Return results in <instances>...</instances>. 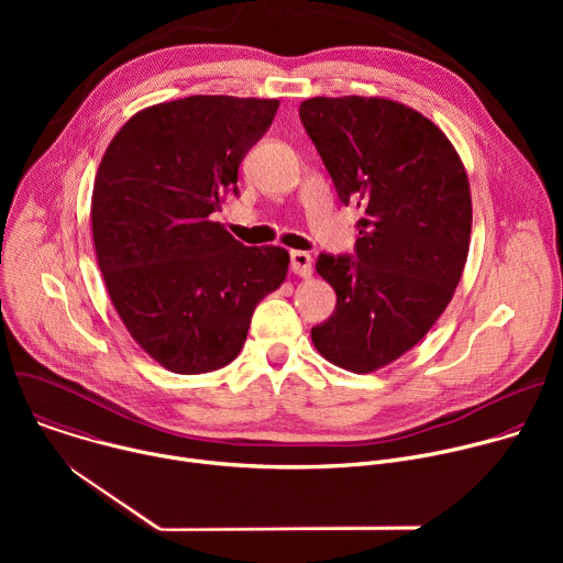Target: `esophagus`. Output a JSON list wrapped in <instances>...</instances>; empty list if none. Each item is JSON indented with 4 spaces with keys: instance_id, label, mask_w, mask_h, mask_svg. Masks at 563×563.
Segmentation results:
<instances>
[{
    "instance_id": "obj_1",
    "label": "esophagus",
    "mask_w": 563,
    "mask_h": 563,
    "mask_svg": "<svg viewBox=\"0 0 563 563\" xmlns=\"http://www.w3.org/2000/svg\"><path fill=\"white\" fill-rule=\"evenodd\" d=\"M291 272L300 278L311 276V256L307 252H291Z\"/></svg>"
}]
</instances>
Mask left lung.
<instances>
[{"mask_svg": "<svg viewBox=\"0 0 563 563\" xmlns=\"http://www.w3.org/2000/svg\"><path fill=\"white\" fill-rule=\"evenodd\" d=\"M298 113L341 202L361 211L356 261H316L336 309L311 343L369 374L412 350L456 291L472 231L467 174L448 135L396 100L309 98Z\"/></svg>", "mask_w": 563, "mask_h": 563, "instance_id": "obj_1", "label": "left lung"}]
</instances>
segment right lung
<instances>
[{"instance_id":"right-lung-1","label":"right lung","mask_w":563,"mask_h":563,"mask_svg":"<svg viewBox=\"0 0 563 563\" xmlns=\"http://www.w3.org/2000/svg\"><path fill=\"white\" fill-rule=\"evenodd\" d=\"M278 100L191 96L131 115L93 183L98 267L131 339L176 374L243 350L256 305L289 269L283 247H245L211 220Z\"/></svg>"}]
</instances>
